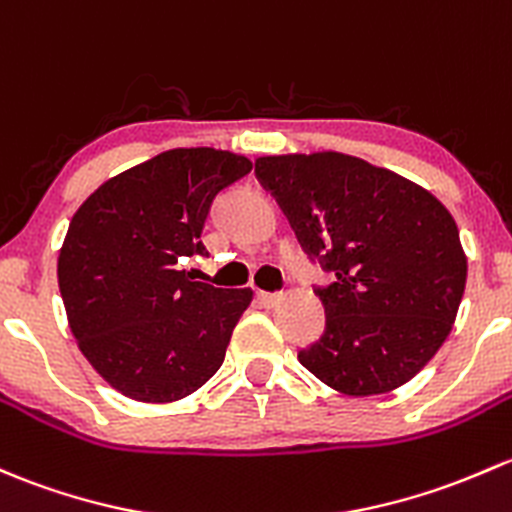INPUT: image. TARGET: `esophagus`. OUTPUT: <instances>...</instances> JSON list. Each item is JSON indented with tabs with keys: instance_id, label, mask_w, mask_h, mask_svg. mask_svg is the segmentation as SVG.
<instances>
[{
	"instance_id": "esophagus-1",
	"label": "esophagus",
	"mask_w": 512,
	"mask_h": 512,
	"mask_svg": "<svg viewBox=\"0 0 512 512\" xmlns=\"http://www.w3.org/2000/svg\"><path fill=\"white\" fill-rule=\"evenodd\" d=\"M257 299H260L262 306H274L279 299H282V294L279 292H257Z\"/></svg>"
}]
</instances>
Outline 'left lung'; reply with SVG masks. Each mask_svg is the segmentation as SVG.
Instances as JSON below:
<instances>
[{
    "instance_id": "8db88e82",
    "label": "left lung",
    "mask_w": 512,
    "mask_h": 512,
    "mask_svg": "<svg viewBox=\"0 0 512 512\" xmlns=\"http://www.w3.org/2000/svg\"><path fill=\"white\" fill-rule=\"evenodd\" d=\"M299 245L333 274L314 287L326 309L299 363L353 397L412 380L454 326L466 287L459 228L422 186L336 152L255 161Z\"/></svg>"
}]
</instances>
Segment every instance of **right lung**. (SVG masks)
Here are the masks:
<instances>
[{
	"label": "right lung",
	"instance_id": "1",
	"mask_svg": "<svg viewBox=\"0 0 512 512\" xmlns=\"http://www.w3.org/2000/svg\"><path fill=\"white\" fill-rule=\"evenodd\" d=\"M252 161L218 149H171L105 181L73 215L58 287L80 351L122 395L174 402L223 365L250 289H218L176 270L208 255L213 201Z\"/></svg>",
	"mask_w": 512,
	"mask_h": 512
}]
</instances>
